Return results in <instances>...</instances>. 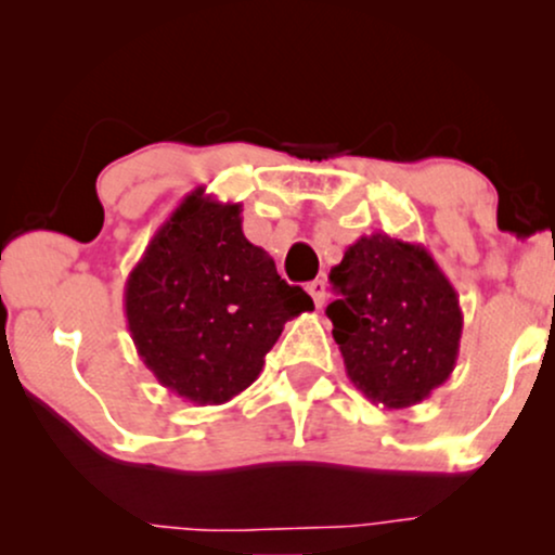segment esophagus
<instances>
[{"label":"esophagus","instance_id":"1","mask_svg":"<svg viewBox=\"0 0 555 555\" xmlns=\"http://www.w3.org/2000/svg\"><path fill=\"white\" fill-rule=\"evenodd\" d=\"M308 292L310 297H313L315 308H323V302H326V282H323V279H315V282L308 284Z\"/></svg>","mask_w":555,"mask_h":555}]
</instances>
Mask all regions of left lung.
<instances>
[{"label": "left lung", "instance_id": "1", "mask_svg": "<svg viewBox=\"0 0 555 555\" xmlns=\"http://www.w3.org/2000/svg\"><path fill=\"white\" fill-rule=\"evenodd\" d=\"M339 299L326 308L349 380L373 404L404 410L449 380L460 358L454 286L415 242L360 237L331 269Z\"/></svg>", "mask_w": 555, "mask_h": 555}]
</instances>
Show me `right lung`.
Returning <instances> with one entry per match:
<instances>
[{
  "label": "right lung",
  "instance_id": "right-lung-1",
  "mask_svg": "<svg viewBox=\"0 0 555 555\" xmlns=\"http://www.w3.org/2000/svg\"><path fill=\"white\" fill-rule=\"evenodd\" d=\"M240 214V203L193 190L156 229L125 284L140 360L197 406L245 391L284 323L313 310L308 292L286 284L269 253L242 234Z\"/></svg>",
  "mask_w": 555,
  "mask_h": 555
}]
</instances>
